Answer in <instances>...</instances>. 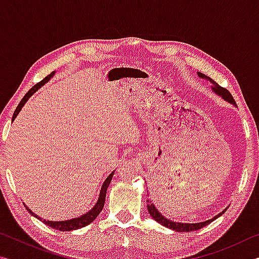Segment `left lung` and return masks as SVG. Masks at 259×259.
Masks as SVG:
<instances>
[{"instance_id": "8db88e82", "label": "left lung", "mask_w": 259, "mask_h": 259, "mask_svg": "<svg viewBox=\"0 0 259 259\" xmlns=\"http://www.w3.org/2000/svg\"><path fill=\"white\" fill-rule=\"evenodd\" d=\"M198 76L203 78V80L205 81H209L210 83H211V90L213 91L214 94H216L217 96H219V97H222L224 100H226L227 103H230L232 105H234V106H236L235 104V100L233 99V97H232V95L230 94L229 90H226L225 88H223L218 84V83L214 82L212 78H210L209 76H205L204 74L198 72ZM147 202V210L148 212H150V214L152 216L153 219H155V221L159 223V224H161L162 226L164 227H168V229L170 230H174L176 232H192V231H198L200 229H202V227L207 226L208 224H210V223L213 222L214 219H217L218 217H221L223 213H224L226 211V209L223 210L222 212H219L218 214H216V216L212 217L211 219H208V221L205 222H201V223H179V222H174V221H170V219L165 218L163 214H162L159 210L156 209V207L154 205V203H152V201L150 199L146 200Z\"/></svg>"}]
</instances>
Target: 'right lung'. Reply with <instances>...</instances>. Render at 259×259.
<instances>
[{
  "mask_svg": "<svg viewBox=\"0 0 259 259\" xmlns=\"http://www.w3.org/2000/svg\"><path fill=\"white\" fill-rule=\"evenodd\" d=\"M56 72H52L50 75H48L45 80H42L41 82H38L37 84H35L32 89H30L27 94L24 96V98L21 99V102L19 103L18 106H17L16 111L14 113V116H12V121H15V119L18 115L19 112L21 111V108L24 107V105L27 103V100L32 97V96L36 93V91L40 89L42 85H45L46 83L50 80V78L55 75ZM113 175L114 171L111 172V175H108V177L105 179V182L103 183V186L100 188V192H99V196H98V200L96 204L94 205L93 208H91L89 211L81 214V216H78L76 218H72V219H67V221H59V222H54V221H46V219H43L42 217L37 216L36 213H34L32 210H30L27 205H25L26 209H27V211L34 216L35 218L40 219L41 222L45 223L46 225L52 227V229L55 230H59V231H63V232H66V231H74V230H78V229H82V227H84L87 225H89L93 223L96 218H97L98 214L102 211L103 208H104V203H105V199H106V191L109 186V184H111V181L113 178ZM25 204V203H24Z\"/></svg>",
  "mask_w": 259,
  "mask_h": 259,
  "instance_id": "obj_1",
  "label": "right lung"
}]
</instances>
